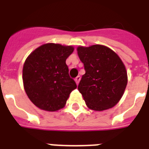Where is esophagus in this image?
<instances>
[{
	"label": "esophagus",
	"instance_id": "obj_1",
	"mask_svg": "<svg viewBox=\"0 0 149 149\" xmlns=\"http://www.w3.org/2000/svg\"><path fill=\"white\" fill-rule=\"evenodd\" d=\"M79 80H80V76H77V77L75 78V81H76L77 84H79Z\"/></svg>",
	"mask_w": 149,
	"mask_h": 149
}]
</instances>
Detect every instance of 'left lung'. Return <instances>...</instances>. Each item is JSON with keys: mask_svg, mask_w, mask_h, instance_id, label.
I'll use <instances>...</instances> for the list:
<instances>
[{"mask_svg": "<svg viewBox=\"0 0 149 149\" xmlns=\"http://www.w3.org/2000/svg\"><path fill=\"white\" fill-rule=\"evenodd\" d=\"M77 53L84 63L78 90L89 108L101 111L118 104L127 83L126 69L119 56L101 45L79 47Z\"/></svg>", "mask_w": 149, "mask_h": 149, "instance_id": "left-lung-1", "label": "left lung"}]
</instances>
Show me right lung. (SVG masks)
<instances>
[{
	"label": "right lung",
	"mask_w": 149,
	"mask_h": 149,
	"mask_svg": "<svg viewBox=\"0 0 149 149\" xmlns=\"http://www.w3.org/2000/svg\"><path fill=\"white\" fill-rule=\"evenodd\" d=\"M72 52V46L48 43L36 49L25 60L22 72L24 91L38 108L48 111L63 108L77 87L65 63Z\"/></svg>",
	"instance_id": "right-lung-1"
}]
</instances>
